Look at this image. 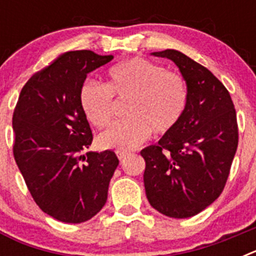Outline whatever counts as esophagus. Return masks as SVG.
<instances>
[{"label": "esophagus", "mask_w": 256, "mask_h": 256, "mask_svg": "<svg viewBox=\"0 0 256 256\" xmlns=\"http://www.w3.org/2000/svg\"><path fill=\"white\" fill-rule=\"evenodd\" d=\"M116 155L118 158H119V160H123L124 158L128 155V152H126V151H116Z\"/></svg>", "instance_id": "esophagus-1"}]
</instances>
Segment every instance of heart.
<instances>
[{
  "mask_svg": "<svg viewBox=\"0 0 256 256\" xmlns=\"http://www.w3.org/2000/svg\"><path fill=\"white\" fill-rule=\"evenodd\" d=\"M116 101H128L126 116L98 137L101 148L130 151L151 136L166 134L178 126L188 104L180 74L142 58L124 60L108 69L105 86L87 80L79 90V105L96 128L112 122Z\"/></svg>",
  "mask_w": 256,
  "mask_h": 256,
  "instance_id": "1",
  "label": "heart"
}]
</instances>
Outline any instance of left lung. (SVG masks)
I'll list each match as a JSON object with an SVG mask.
<instances>
[{"instance_id": "1", "label": "left lung", "mask_w": 256, "mask_h": 256, "mask_svg": "<svg viewBox=\"0 0 256 256\" xmlns=\"http://www.w3.org/2000/svg\"><path fill=\"white\" fill-rule=\"evenodd\" d=\"M174 61L187 83L182 120L158 144L141 151L151 206L170 218H190L219 198L238 144L234 101L214 74L176 50L152 52Z\"/></svg>"}]
</instances>
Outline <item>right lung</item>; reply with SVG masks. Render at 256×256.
Returning <instances> with one entry per match:
<instances>
[{
  "label": "right lung",
  "mask_w": 256,
  "mask_h": 256,
  "mask_svg": "<svg viewBox=\"0 0 256 256\" xmlns=\"http://www.w3.org/2000/svg\"><path fill=\"white\" fill-rule=\"evenodd\" d=\"M112 60L90 50L65 52L30 76L14 110L19 170L40 209L64 223H82L102 209L119 164L114 151L83 155L94 137L79 105L87 74Z\"/></svg>",
  "instance_id": "right-lung-1"
}]
</instances>
